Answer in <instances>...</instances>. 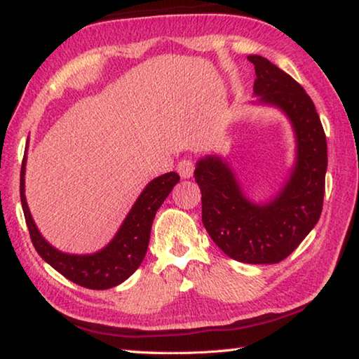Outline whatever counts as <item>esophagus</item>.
<instances>
[{
	"instance_id": "esophagus-1",
	"label": "esophagus",
	"mask_w": 359,
	"mask_h": 359,
	"mask_svg": "<svg viewBox=\"0 0 359 359\" xmlns=\"http://www.w3.org/2000/svg\"><path fill=\"white\" fill-rule=\"evenodd\" d=\"M177 171H179L182 179H190V177H193L194 163L191 160H188V158H185V160H182L177 165Z\"/></svg>"
}]
</instances>
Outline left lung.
I'll list each match as a JSON object with an SVG mask.
<instances>
[{"label":"left lung","instance_id":"1","mask_svg":"<svg viewBox=\"0 0 359 359\" xmlns=\"http://www.w3.org/2000/svg\"><path fill=\"white\" fill-rule=\"evenodd\" d=\"M255 66V104L271 106L290 120L296 158L288 179L274 198L255 203L223 156L205 155L196 163L203 223L212 241L229 258L250 264H274L294 252L317 224L325 196L326 136L311 96L269 60L248 55Z\"/></svg>","mask_w":359,"mask_h":359}]
</instances>
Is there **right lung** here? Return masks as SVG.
Masks as SVG:
<instances>
[{
  "instance_id": "right-lung-1",
  "label": "right lung",
  "mask_w": 359,
  "mask_h": 359,
  "mask_svg": "<svg viewBox=\"0 0 359 359\" xmlns=\"http://www.w3.org/2000/svg\"><path fill=\"white\" fill-rule=\"evenodd\" d=\"M28 150V141H27ZM27 150L20 171V201L29 229V238L39 257L68 280L90 290H107L125 282L141 266L147 253L150 229L156 210L171 193L174 185L180 180L177 172H168L150 180L117 233L106 247L95 253L76 255L65 253L44 239L32 217L25 198V169Z\"/></svg>"
}]
</instances>
